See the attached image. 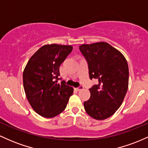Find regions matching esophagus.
Wrapping results in <instances>:
<instances>
[{
  "mask_svg": "<svg viewBox=\"0 0 148 148\" xmlns=\"http://www.w3.org/2000/svg\"><path fill=\"white\" fill-rule=\"evenodd\" d=\"M83 89H84V87H83V86H80V87L76 88V90L77 91H80V90H83Z\"/></svg>",
  "mask_w": 148,
  "mask_h": 148,
  "instance_id": "esophagus-1",
  "label": "esophagus"
}]
</instances>
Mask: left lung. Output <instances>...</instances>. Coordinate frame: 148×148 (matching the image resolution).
<instances>
[{"label":"left lung","mask_w":148,"mask_h":148,"mask_svg":"<svg viewBox=\"0 0 148 148\" xmlns=\"http://www.w3.org/2000/svg\"><path fill=\"white\" fill-rule=\"evenodd\" d=\"M79 49L88 62L90 79L98 80V84L90 89V97L84 101L85 110L95 120H105L114 114L126 95L129 86L127 60L107 42L82 45Z\"/></svg>","instance_id":"8db88e82"}]
</instances>
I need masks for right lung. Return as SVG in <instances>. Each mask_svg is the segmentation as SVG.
Listing matches in <instances>:
<instances>
[{"instance_id":"right-lung-1","label":"right lung","mask_w":148,"mask_h":148,"mask_svg":"<svg viewBox=\"0 0 148 148\" xmlns=\"http://www.w3.org/2000/svg\"><path fill=\"white\" fill-rule=\"evenodd\" d=\"M72 49L71 45H44L25 65L23 72L25 96L34 111L42 117L51 118L60 114L72 95V87L64 81L57 83L59 67Z\"/></svg>"}]
</instances>
